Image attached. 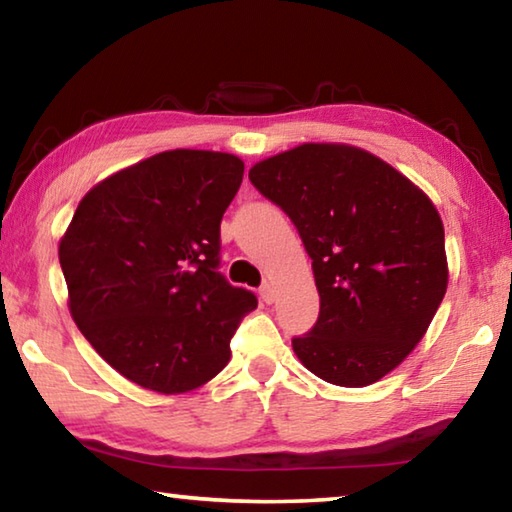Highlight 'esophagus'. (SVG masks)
<instances>
[{
    "mask_svg": "<svg viewBox=\"0 0 512 512\" xmlns=\"http://www.w3.org/2000/svg\"><path fill=\"white\" fill-rule=\"evenodd\" d=\"M259 296H262V300L266 302V305H271V302L275 300V289H273V284L264 282V284H262V289H259Z\"/></svg>",
    "mask_w": 512,
    "mask_h": 512,
    "instance_id": "esophagus-1",
    "label": "esophagus"
}]
</instances>
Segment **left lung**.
<instances>
[{
  "instance_id": "1",
  "label": "left lung",
  "mask_w": 512,
  "mask_h": 512,
  "mask_svg": "<svg viewBox=\"0 0 512 512\" xmlns=\"http://www.w3.org/2000/svg\"><path fill=\"white\" fill-rule=\"evenodd\" d=\"M248 178L289 214L314 268L320 314L293 352L329 384H375L422 341L447 291L436 205L350 144H300L257 162Z\"/></svg>"
}]
</instances>
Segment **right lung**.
Returning <instances> with one entry per match:
<instances>
[{"label": "right lung", "mask_w": 512, "mask_h": 512, "mask_svg": "<svg viewBox=\"0 0 512 512\" xmlns=\"http://www.w3.org/2000/svg\"><path fill=\"white\" fill-rule=\"evenodd\" d=\"M241 178L232 153L164 151L112 173L76 207L58 246L69 314L133 384L180 395L228 366L232 334L257 307L216 271Z\"/></svg>", "instance_id": "obj_1"}]
</instances>
